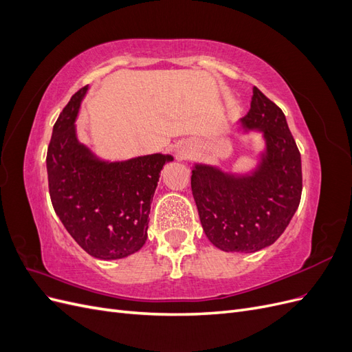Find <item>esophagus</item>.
Segmentation results:
<instances>
[{"label":"esophagus","instance_id":"34e87169","mask_svg":"<svg viewBox=\"0 0 352 352\" xmlns=\"http://www.w3.org/2000/svg\"><path fill=\"white\" fill-rule=\"evenodd\" d=\"M182 157L186 158V157H188V153H186V151H182Z\"/></svg>","mask_w":352,"mask_h":352}]
</instances>
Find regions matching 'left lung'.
<instances>
[{
	"label": "left lung",
	"instance_id": "obj_1",
	"mask_svg": "<svg viewBox=\"0 0 352 352\" xmlns=\"http://www.w3.org/2000/svg\"><path fill=\"white\" fill-rule=\"evenodd\" d=\"M263 131L265 154L252 175L233 176L197 164L190 188L202 229L221 251L255 252L278 239L300 206L301 154L283 111L258 89L241 120Z\"/></svg>",
	"mask_w": 352,
	"mask_h": 352
}]
</instances>
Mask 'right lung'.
Listing matches in <instances>:
<instances>
[{"label":"right lung","instance_id":"obj_1","mask_svg":"<svg viewBox=\"0 0 352 352\" xmlns=\"http://www.w3.org/2000/svg\"><path fill=\"white\" fill-rule=\"evenodd\" d=\"M73 95L52 127L47 153L52 207L72 238L100 260L127 257L146 241L148 216L160 172L172 155L151 154L107 163L76 138L80 101Z\"/></svg>","mask_w":352,"mask_h":352}]
</instances>
